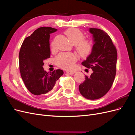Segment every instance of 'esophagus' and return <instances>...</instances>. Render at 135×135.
I'll use <instances>...</instances> for the list:
<instances>
[{
  "label": "esophagus",
  "mask_w": 135,
  "mask_h": 135,
  "mask_svg": "<svg viewBox=\"0 0 135 135\" xmlns=\"http://www.w3.org/2000/svg\"><path fill=\"white\" fill-rule=\"evenodd\" d=\"M67 73H69V74H70V75H73L74 74H75V73H76V71H66Z\"/></svg>",
  "instance_id": "34e87169"
}]
</instances>
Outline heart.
<instances>
[{
    "label": "heart",
    "instance_id": "obj_1",
    "mask_svg": "<svg viewBox=\"0 0 135 135\" xmlns=\"http://www.w3.org/2000/svg\"><path fill=\"white\" fill-rule=\"evenodd\" d=\"M68 39L73 44L76 45V50L83 57H87L92 52L93 45L89 40H84V34L76 28H70L65 32ZM51 47H54L52 43ZM55 62L60 68L70 70L74 68V63L77 61V56L72 53H61L56 57Z\"/></svg>",
    "mask_w": 135,
    "mask_h": 135
}]
</instances>
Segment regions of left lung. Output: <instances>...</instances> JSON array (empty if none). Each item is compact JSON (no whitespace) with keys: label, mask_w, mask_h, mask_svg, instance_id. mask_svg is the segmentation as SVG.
I'll return each mask as SVG.
<instances>
[{"label":"left lung","mask_w":135,"mask_h":135,"mask_svg":"<svg viewBox=\"0 0 135 135\" xmlns=\"http://www.w3.org/2000/svg\"><path fill=\"white\" fill-rule=\"evenodd\" d=\"M92 35L93 48L91 54L81 63L93 73L79 86L80 94L89 100L104 96L112 86L116 74L117 52L109 35L99 28H89Z\"/></svg>","instance_id":"left-lung-1"}]
</instances>
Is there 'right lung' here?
Listing matches in <instances>:
<instances>
[{
    "label": "right lung",
    "mask_w": 135,
    "mask_h": 135,
    "mask_svg": "<svg viewBox=\"0 0 135 135\" xmlns=\"http://www.w3.org/2000/svg\"><path fill=\"white\" fill-rule=\"evenodd\" d=\"M57 29L41 27L25 39L19 53V66L26 88L33 95L39 96L50 92L56 81L63 75L60 69L48 74L43 69V61L50 57V34Z\"/></svg>",
    "instance_id": "right-lung-1"
}]
</instances>
